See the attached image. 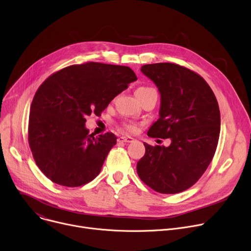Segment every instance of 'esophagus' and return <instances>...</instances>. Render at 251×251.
<instances>
[{
    "mask_svg": "<svg viewBox=\"0 0 251 251\" xmlns=\"http://www.w3.org/2000/svg\"><path fill=\"white\" fill-rule=\"evenodd\" d=\"M119 142H125V143H129V142H133L134 141V138H132L130 136H120L118 138Z\"/></svg>",
    "mask_w": 251,
    "mask_h": 251,
    "instance_id": "1",
    "label": "esophagus"
}]
</instances>
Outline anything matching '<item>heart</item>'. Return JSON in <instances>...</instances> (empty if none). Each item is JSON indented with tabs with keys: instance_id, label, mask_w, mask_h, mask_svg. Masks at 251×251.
<instances>
[{
	"instance_id": "obj_1",
	"label": "heart",
	"mask_w": 251,
	"mask_h": 251,
	"mask_svg": "<svg viewBox=\"0 0 251 251\" xmlns=\"http://www.w3.org/2000/svg\"><path fill=\"white\" fill-rule=\"evenodd\" d=\"M145 89H150V88H139L138 90H145ZM122 127L127 130V131H130V132H134L137 130V126L136 124L134 123H131V122H127V123H123Z\"/></svg>"
}]
</instances>
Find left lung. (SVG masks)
<instances>
[{"instance_id": "obj_1", "label": "left lung", "mask_w": 251, "mask_h": 251, "mask_svg": "<svg viewBox=\"0 0 251 251\" xmlns=\"http://www.w3.org/2000/svg\"><path fill=\"white\" fill-rule=\"evenodd\" d=\"M160 93L159 119L149 128L152 138H170L169 147L144 142L137 174L160 194H177L203 176L215 154L220 134V110L207 81L176 63L141 66Z\"/></svg>"}]
</instances>
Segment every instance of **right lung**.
I'll list each match as a JSON object with an SVG mask.
<instances>
[{"label":"right lung","mask_w":251,"mask_h":251,"mask_svg":"<svg viewBox=\"0 0 251 251\" xmlns=\"http://www.w3.org/2000/svg\"><path fill=\"white\" fill-rule=\"evenodd\" d=\"M136 79L128 66L86 62L42 82L30 107L28 140L33 158L50 180L75 188L100 174L117 137L111 132L89 134L86 117L101 115Z\"/></svg>","instance_id":"1"}]
</instances>
